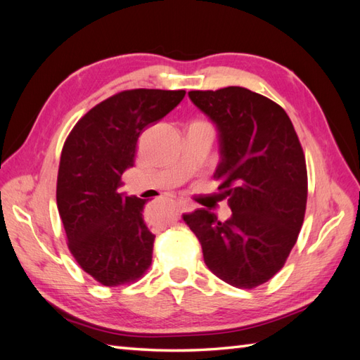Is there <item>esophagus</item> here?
Segmentation results:
<instances>
[{"label":"esophagus","mask_w":360,"mask_h":360,"mask_svg":"<svg viewBox=\"0 0 360 360\" xmlns=\"http://www.w3.org/2000/svg\"><path fill=\"white\" fill-rule=\"evenodd\" d=\"M177 205L180 207L181 212H191V210L195 209V205H193L192 202L184 201V200H179V201H177Z\"/></svg>","instance_id":"34e87169"}]
</instances>
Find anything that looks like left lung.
<instances>
[{"instance_id":"8db88e82","label":"left lung","mask_w":360,"mask_h":360,"mask_svg":"<svg viewBox=\"0 0 360 360\" xmlns=\"http://www.w3.org/2000/svg\"><path fill=\"white\" fill-rule=\"evenodd\" d=\"M188 94L216 126L214 177L233 214L221 222L198 209L183 219L217 278L255 288L285 264L300 233L308 198L302 146L287 112L264 96L243 86Z\"/></svg>"}]
</instances>
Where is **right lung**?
<instances>
[{"mask_svg":"<svg viewBox=\"0 0 360 360\" xmlns=\"http://www.w3.org/2000/svg\"><path fill=\"white\" fill-rule=\"evenodd\" d=\"M186 91L127 90L86 112L64 143L57 205L76 263L105 287L134 282L151 264L155 234L146 200L118 193L135 163L139 135L171 112Z\"/></svg>","mask_w":360,"mask_h":360,"instance_id":"1","label":"right lung"}]
</instances>
